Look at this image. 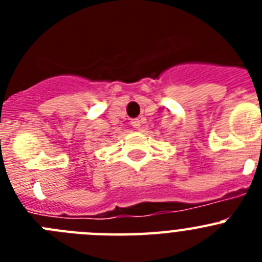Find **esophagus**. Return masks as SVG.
Listing matches in <instances>:
<instances>
[{
  "instance_id": "obj_1",
  "label": "esophagus",
  "mask_w": 262,
  "mask_h": 262,
  "mask_svg": "<svg viewBox=\"0 0 262 262\" xmlns=\"http://www.w3.org/2000/svg\"><path fill=\"white\" fill-rule=\"evenodd\" d=\"M131 126H133L134 128H140V126H142V122H140V119H133L131 120Z\"/></svg>"
}]
</instances>
